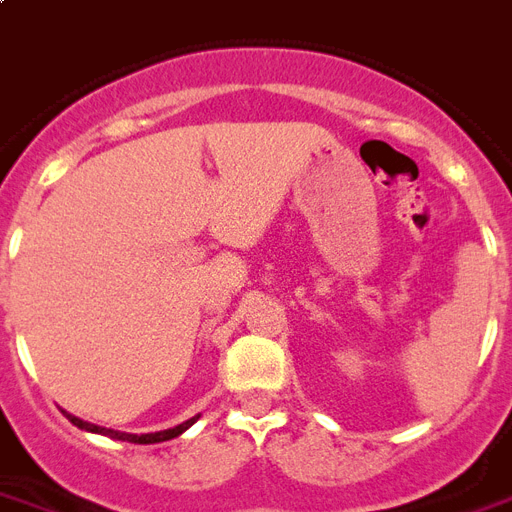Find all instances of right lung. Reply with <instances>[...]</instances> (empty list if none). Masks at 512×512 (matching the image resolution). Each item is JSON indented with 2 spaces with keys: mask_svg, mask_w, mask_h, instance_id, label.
Masks as SVG:
<instances>
[{
  "mask_svg": "<svg viewBox=\"0 0 512 512\" xmlns=\"http://www.w3.org/2000/svg\"><path fill=\"white\" fill-rule=\"evenodd\" d=\"M64 416L70 419L75 427L80 429H88V432H98V435H106V437H114V440H124V442H137V445H150V442H163V440H171V437L182 435L184 429L190 427V424H195L197 419H200V414L192 416V419H187L184 424H179V427L174 429H163V432H150V435H127V432H114V429H106V427H98V424H90V422H83V419H77V416L67 414L64 411Z\"/></svg>",
  "mask_w": 512,
  "mask_h": 512,
  "instance_id": "add662e5",
  "label": "right lung"
}]
</instances>
